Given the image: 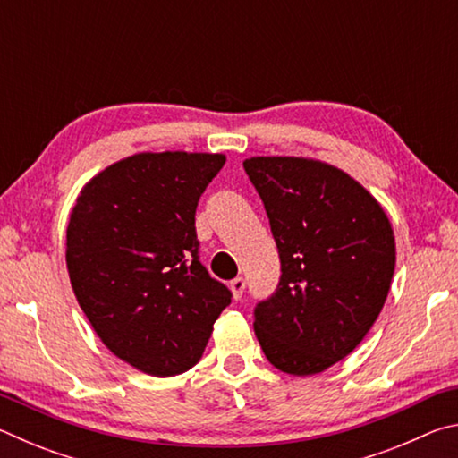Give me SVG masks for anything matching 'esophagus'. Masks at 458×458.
Masks as SVG:
<instances>
[{"label":"esophagus","mask_w":458,"mask_h":458,"mask_svg":"<svg viewBox=\"0 0 458 458\" xmlns=\"http://www.w3.org/2000/svg\"><path fill=\"white\" fill-rule=\"evenodd\" d=\"M244 286H246V281L242 276H236L234 281H230V291H232V297H234L236 301L242 297V293H244Z\"/></svg>","instance_id":"obj_1"}]
</instances>
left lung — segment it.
Instances as JSON below:
<instances>
[{
    "label": "left lung",
    "instance_id": "8db88e82",
    "mask_svg": "<svg viewBox=\"0 0 458 458\" xmlns=\"http://www.w3.org/2000/svg\"><path fill=\"white\" fill-rule=\"evenodd\" d=\"M281 257L276 291L254 309L267 360L313 376L350 355L376 323L396 267L384 208L341 169L305 157H250Z\"/></svg>",
    "mask_w": 458,
    "mask_h": 458
}]
</instances>
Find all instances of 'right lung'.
<instances>
[{"instance_id":"obj_1","label":"right lung","mask_w":458,"mask_h":458,"mask_svg":"<svg viewBox=\"0 0 458 458\" xmlns=\"http://www.w3.org/2000/svg\"><path fill=\"white\" fill-rule=\"evenodd\" d=\"M222 153H135L81 190L66 267L81 309L119 360L149 376L188 371L230 305L199 262L196 208Z\"/></svg>"}]
</instances>
